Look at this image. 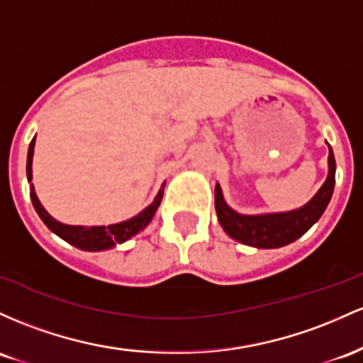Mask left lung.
Instances as JSON below:
<instances>
[{"label":"left lung","mask_w":363,"mask_h":363,"mask_svg":"<svg viewBox=\"0 0 363 363\" xmlns=\"http://www.w3.org/2000/svg\"><path fill=\"white\" fill-rule=\"evenodd\" d=\"M328 157V178L317 194L305 206L284 213L242 214L230 207L223 197L219 183L214 189V206L218 221L225 233L243 245L255 248H279L298 240L307 233L324 214L325 207L333 197L336 178V161L331 145Z\"/></svg>","instance_id":"obj_1"}]
</instances>
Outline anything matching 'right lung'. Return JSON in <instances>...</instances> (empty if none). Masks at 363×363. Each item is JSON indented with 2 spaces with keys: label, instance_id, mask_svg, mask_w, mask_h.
I'll use <instances>...</instances> for the list:
<instances>
[{
  "label": "right lung",
  "instance_id": "right-lung-1",
  "mask_svg": "<svg viewBox=\"0 0 363 363\" xmlns=\"http://www.w3.org/2000/svg\"><path fill=\"white\" fill-rule=\"evenodd\" d=\"M34 147H35V137L32 138L30 145H28V154H27V180L30 183V201L34 203L35 213L39 214V218L43 219V223L46 225L55 235H58L61 240L68 242L70 245L80 248V250L87 252H101V250H109V248L116 247L118 243H123L127 240L140 233L145 226L152 221L154 214H156L157 207L162 201V194H164V185L162 183L160 192H157L154 201L145 207L144 211H140L137 216L127 219V221L115 223V225L108 226H80V225H65L60 223L58 219H55L43 207V203L38 199L34 185H32V157H34Z\"/></svg>",
  "mask_w": 363,
  "mask_h": 363
}]
</instances>
